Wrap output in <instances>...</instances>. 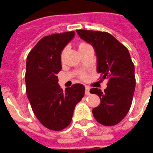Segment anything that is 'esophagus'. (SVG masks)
<instances>
[{
  "label": "esophagus",
  "mask_w": 153,
  "mask_h": 153,
  "mask_svg": "<svg viewBox=\"0 0 153 153\" xmlns=\"http://www.w3.org/2000/svg\"><path fill=\"white\" fill-rule=\"evenodd\" d=\"M90 87L88 86H85V94L86 95H89L90 94Z\"/></svg>",
  "instance_id": "34e87169"
}]
</instances>
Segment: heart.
I'll use <instances>...</instances> for the list:
<instances>
[{"mask_svg":"<svg viewBox=\"0 0 153 153\" xmlns=\"http://www.w3.org/2000/svg\"><path fill=\"white\" fill-rule=\"evenodd\" d=\"M88 45H89L88 44L86 43V42H80V43H78V51H82V50L84 49V48H85V47L88 46ZM64 53H65V51H62L61 55H60V57H61V60H63V57H64ZM81 78H83V79H84V78H85L86 76H85V75H84V74H83V75H81Z\"/></svg>","mask_w":153,"mask_h":153,"instance_id":"1","label":"heart"}]
</instances>
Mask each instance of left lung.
<instances>
[{"instance_id":"left-lung-1","label":"left lung","mask_w":153,"mask_h":153,"mask_svg":"<svg viewBox=\"0 0 153 153\" xmlns=\"http://www.w3.org/2000/svg\"><path fill=\"white\" fill-rule=\"evenodd\" d=\"M81 39L94 48L97 72L108 78L107 88H92L90 93L100 98V105L93 109L95 119L104 126L119 123L130 109L135 89L134 66L126 47L111 34L101 31L77 30Z\"/></svg>"}]
</instances>
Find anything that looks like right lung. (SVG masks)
Wrapping results in <instances>:
<instances>
[{"label": "right lung", "instance_id": "add662e5", "mask_svg": "<svg viewBox=\"0 0 153 153\" xmlns=\"http://www.w3.org/2000/svg\"><path fill=\"white\" fill-rule=\"evenodd\" d=\"M74 36V31L46 36L27 57V96L35 116L50 130L60 131L67 127L75 105L84 96L85 88L80 84L63 91L57 76L62 69V51Z\"/></svg>", "mask_w": 153, "mask_h": 153}]
</instances>
